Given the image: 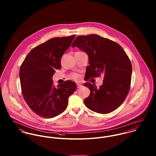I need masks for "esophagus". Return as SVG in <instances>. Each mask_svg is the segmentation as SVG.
Segmentation results:
<instances>
[{"label": "esophagus", "mask_w": 156, "mask_h": 156, "mask_svg": "<svg viewBox=\"0 0 156 156\" xmlns=\"http://www.w3.org/2000/svg\"><path fill=\"white\" fill-rule=\"evenodd\" d=\"M82 87V84H80V83H77V88H81Z\"/></svg>", "instance_id": "esophagus-1"}]
</instances>
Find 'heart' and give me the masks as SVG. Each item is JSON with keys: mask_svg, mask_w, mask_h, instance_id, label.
Wrapping results in <instances>:
<instances>
[{"mask_svg": "<svg viewBox=\"0 0 156 156\" xmlns=\"http://www.w3.org/2000/svg\"><path fill=\"white\" fill-rule=\"evenodd\" d=\"M70 79H74L75 80H80L81 79V76L80 74H77V73H73L71 74V76H69Z\"/></svg>", "mask_w": 156, "mask_h": 156, "instance_id": "1", "label": "heart"}]
</instances>
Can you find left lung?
Listing matches in <instances>:
<instances>
[{"label": "left lung", "mask_w": 156, "mask_h": 156, "mask_svg": "<svg viewBox=\"0 0 156 156\" xmlns=\"http://www.w3.org/2000/svg\"><path fill=\"white\" fill-rule=\"evenodd\" d=\"M71 47L79 48L88 55L89 66L87 67L85 80L104 76L100 88L89 82L84 83L90 92L84 100L86 106L101 114L116 110L130 88L132 66L125 51L118 43L95 34L78 36Z\"/></svg>", "instance_id": "1"}]
</instances>
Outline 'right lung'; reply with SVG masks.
<instances>
[{"label": "right lung", "mask_w": 156, "mask_h": 156, "mask_svg": "<svg viewBox=\"0 0 156 156\" xmlns=\"http://www.w3.org/2000/svg\"><path fill=\"white\" fill-rule=\"evenodd\" d=\"M57 37L37 45L25 58L20 69L23 97L37 115L51 118L67 108L69 97L76 90V84L66 80L57 87L52 77L61 69V59L75 38Z\"/></svg>", "instance_id": "obj_1"}]
</instances>
